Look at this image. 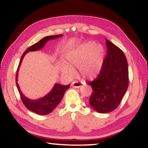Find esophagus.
Wrapping results in <instances>:
<instances>
[{"mask_svg": "<svg viewBox=\"0 0 148 148\" xmlns=\"http://www.w3.org/2000/svg\"><path fill=\"white\" fill-rule=\"evenodd\" d=\"M71 85L74 88H79L80 87H82V83L79 82H73Z\"/></svg>", "mask_w": 148, "mask_h": 148, "instance_id": "1", "label": "esophagus"}]
</instances>
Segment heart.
<instances>
[{
	"mask_svg": "<svg viewBox=\"0 0 148 148\" xmlns=\"http://www.w3.org/2000/svg\"><path fill=\"white\" fill-rule=\"evenodd\" d=\"M105 56L106 50L102 45L89 41L68 53L66 59L68 64H61L59 69L64 76L71 78L75 74L74 69L78 68L81 77L92 79L100 73Z\"/></svg>",
	"mask_w": 148,
	"mask_h": 148,
	"instance_id": "heart-1",
	"label": "heart"
}]
</instances>
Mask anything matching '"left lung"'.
<instances>
[{
  "mask_svg": "<svg viewBox=\"0 0 148 148\" xmlns=\"http://www.w3.org/2000/svg\"><path fill=\"white\" fill-rule=\"evenodd\" d=\"M107 55L98 77L88 84L93 92L89 104L99 113H108L119 105L129 86L127 58L119 48L106 40Z\"/></svg>",
  "mask_w": 148,
  "mask_h": 148,
  "instance_id": "1",
  "label": "left lung"
}]
</instances>
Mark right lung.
Masks as SVG:
<instances>
[{
  "instance_id": "obj_1",
  "label": "right lung",
  "mask_w": 148,
  "mask_h": 148,
  "mask_svg": "<svg viewBox=\"0 0 148 148\" xmlns=\"http://www.w3.org/2000/svg\"><path fill=\"white\" fill-rule=\"evenodd\" d=\"M63 35H56V36H49L47 37L43 38L41 39L39 42L35 43L34 45H31L25 51L24 54H22L21 57L20 62H19V66H18L17 71H16V87H17L18 91H19V94H20L21 99L23 103L26 106V108L29 110L31 112H35V113L41 114V115H45L50 113L54 110L58 104L60 103L61 99L64 97V94H65L66 91L69 89L71 84H68V85H61L60 84L56 83L54 84V87L47 94L43 97L40 98L38 99H30L29 98L26 97V96L24 95L19 88V84H18V72H19V67H20L21 62H22L23 59H24V56L26 54L29 52H34V51H38L41 49L45 45V44L48 41L50 40H54L56 38L61 37Z\"/></svg>"
}]
</instances>
